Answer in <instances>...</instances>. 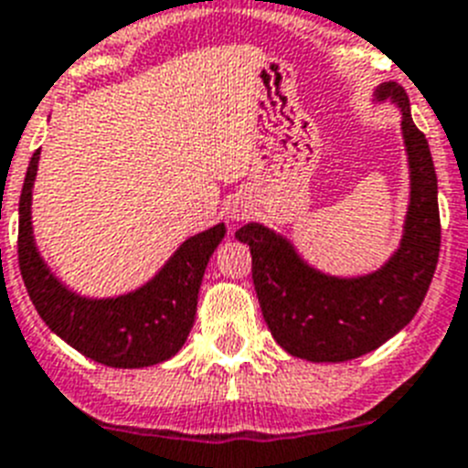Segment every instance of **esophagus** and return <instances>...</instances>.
Returning a JSON list of instances; mask_svg holds the SVG:
<instances>
[{"instance_id":"34e87169","label":"esophagus","mask_w":468,"mask_h":468,"mask_svg":"<svg viewBox=\"0 0 468 468\" xmlns=\"http://www.w3.org/2000/svg\"><path fill=\"white\" fill-rule=\"evenodd\" d=\"M229 217L233 218V221H239V218H245L247 217V209L245 207H238V205H233L229 209Z\"/></svg>"}]
</instances>
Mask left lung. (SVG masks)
<instances>
[{
	"label": "left lung",
	"instance_id": "8db88e82",
	"mask_svg": "<svg viewBox=\"0 0 468 468\" xmlns=\"http://www.w3.org/2000/svg\"><path fill=\"white\" fill-rule=\"evenodd\" d=\"M400 108L410 202L400 245L377 271L341 278L318 271L292 239L263 223L235 233L250 245L251 280L263 320L284 351L311 363H346L375 351L420 311L441 251L438 178L429 141L414 127L410 99L396 82L375 89V103Z\"/></svg>",
	"mask_w": 468,
	"mask_h": 468
}]
</instances>
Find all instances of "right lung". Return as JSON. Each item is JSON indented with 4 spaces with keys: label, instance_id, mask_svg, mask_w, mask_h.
<instances>
[{
    "label": "right lung",
    "instance_id": "1",
    "mask_svg": "<svg viewBox=\"0 0 468 468\" xmlns=\"http://www.w3.org/2000/svg\"><path fill=\"white\" fill-rule=\"evenodd\" d=\"M39 150L27 166L18 205V263L39 318L75 351L108 367L136 369L165 363L188 339L197 294L226 226L217 223L181 242L148 282L117 296H84L47 266L32 233V188Z\"/></svg>",
    "mask_w": 468,
    "mask_h": 468
}]
</instances>
